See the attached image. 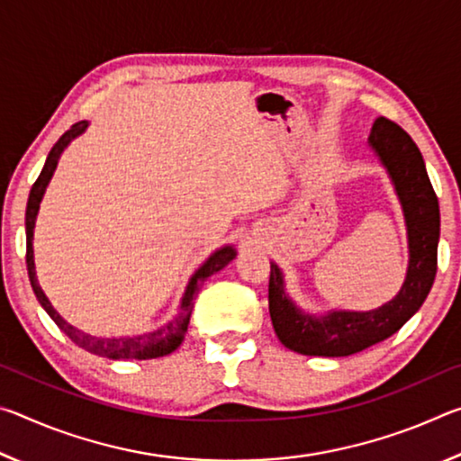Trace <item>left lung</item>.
Returning <instances> with one entry per match:
<instances>
[{"label": "left lung", "mask_w": 461, "mask_h": 461, "mask_svg": "<svg viewBox=\"0 0 461 461\" xmlns=\"http://www.w3.org/2000/svg\"><path fill=\"white\" fill-rule=\"evenodd\" d=\"M368 146L386 168L402 207L409 240V267L399 294L372 311H327L313 315L296 307L285 286V275L270 262L268 309L272 327L285 348L303 356L341 357L384 341L417 313L431 291L439 244V203L427 176L417 144L401 126L378 118Z\"/></svg>", "instance_id": "left-lung-1"}]
</instances>
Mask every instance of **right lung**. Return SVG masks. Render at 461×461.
I'll return each instance as SVG.
<instances>
[{
    "label": "right lung",
    "mask_w": 461,
    "mask_h": 461,
    "mask_svg": "<svg viewBox=\"0 0 461 461\" xmlns=\"http://www.w3.org/2000/svg\"><path fill=\"white\" fill-rule=\"evenodd\" d=\"M87 126H89V122L75 123L71 130L65 131V134L59 138V142L52 146L49 158H46V162H44L41 176L36 178V183L32 185V191H30L28 207H26V267H28L30 285H32V291L36 294L38 303H41L42 309L50 315L52 321L68 335V339L77 343L79 348L87 349L89 354L109 357V360H152V357L168 356V354H173L185 339L186 327H189L191 313H193V299H194V293H197L199 285L205 283V280L212 275H215V272H220L221 268L228 267V264L236 258V248L223 246L220 249H215V252L209 256V258L203 262L197 270H194V275L189 278V285H186V288H185L178 313L170 319L168 323L158 327V330L146 331L140 335H122V338H97V335H91L87 331L77 330L75 325L65 321V319L60 317L59 311L52 307L49 296L44 294L42 286L38 285L32 240H34V225H36L38 209H41V201L44 197L46 186H49L54 170H57L60 154L65 152V148L71 144L77 136H81L83 131L87 130Z\"/></svg>",
    "instance_id": "right-lung-1"
}]
</instances>
